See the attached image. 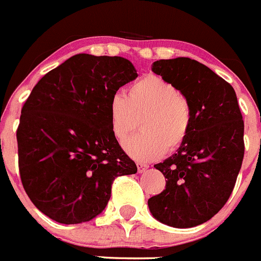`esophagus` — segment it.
I'll use <instances>...</instances> for the list:
<instances>
[{
  "mask_svg": "<svg viewBox=\"0 0 261 261\" xmlns=\"http://www.w3.org/2000/svg\"><path fill=\"white\" fill-rule=\"evenodd\" d=\"M147 169H148V165L142 164V162H137V170H138L139 174H142V172H144Z\"/></svg>",
  "mask_w": 261,
  "mask_h": 261,
  "instance_id": "obj_1",
  "label": "esophagus"
}]
</instances>
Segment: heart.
<instances>
[{"instance_id":"heart-1","label":"heart","mask_w":261,"mask_h":261,"mask_svg":"<svg viewBox=\"0 0 261 261\" xmlns=\"http://www.w3.org/2000/svg\"><path fill=\"white\" fill-rule=\"evenodd\" d=\"M141 119V133L123 142V148L137 161H152L166 151L179 148L193 127L189 100L177 87L159 76H147L130 85L128 95L114 94L109 101L110 129L124 139Z\"/></svg>"}]
</instances>
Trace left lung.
<instances>
[{
    "label": "left lung",
    "mask_w": 261,
    "mask_h": 261,
    "mask_svg": "<svg viewBox=\"0 0 261 261\" xmlns=\"http://www.w3.org/2000/svg\"><path fill=\"white\" fill-rule=\"evenodd\" d=\"M152 71L189 100L193 127L176 153L154 165L167 180L148 199L149 212L167 226L189 228L228 200L244 159V120L233 87L204 64L179 57L153 62Z\"/></svg>",
    "instance_id": "1"
}]
</instances>
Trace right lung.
I'll return each mask as SVG.
<instances>
[{
	"label": "right lung",
	"mask_w": 261,
	"mask_h": 261,
	"mask_svg": "<svg viewBox=\"0 0 261 261\" xmlns=\"http://www.w3.org/2000/svg\"><path fill=\"white\" fill-rule=\"evenodd\" d=\"M123 57L76 54L40 79L16 132L22 187L35 207L64 224L107 207L115 177L137 166L110 129V97L137 79Z\"/></svg>",
	"instance_id": "add662e5"
}]
</instances>
